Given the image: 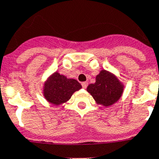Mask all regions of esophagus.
<instances>
[{"label":"esophagus","instance_id":"1","mask_svg":"<svg viewBox=\"0 0 159 159\" xmlns=\"http://www.w3.org/2000/svg\"><path fill=\"white\" fill-rule=\"evenodd\" d=\"M81 84H82L83 88H87V87H88V82H83Z\"/></svg>","mask_w":159,"mask_h":159}]
</instances>
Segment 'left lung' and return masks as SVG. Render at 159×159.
<instances>
[{
    "label": "left lung",
    "instance_id": "left-lung-1",
    "mask_svg": "<svg viewBox=\"0 0 159 159\" xmlns=\"http://www.w3.org/2000/svg\"><path fill=\"white\" fill-rule=\"evenodd\" d=\"M87 91L97 103L111 106L119 100L123 91V86L111 73L102 70L96 76L95 84L88 85Z\"/></svg>",
    "mask_w": 159,
    "mask_h": 159
}]
</instances>
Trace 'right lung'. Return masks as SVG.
Returning a JSON list of instances; mask_svg holds the SVG:
<instances>
[{"label": "right lung", "mask_w": 159, "mask_h": 159, "mask_svg": "<svg viewBox=\"0 0 159 159\" xmlns=\"http://www.w3.org/2000/svg\"><path fill=\"white\" fill-rule=\"evenodd\" d=\"M82 88L75 80L67 79L58 72L49 77L43 88L45 99L54 105H60L70 99L72 94Z\"/></svg>", "instance_id": "add662e5"}]
</instances>
